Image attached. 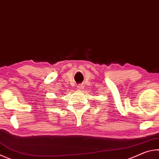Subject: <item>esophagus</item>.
<instances>
[{
	"mask_svg": "<svg viewBox=\"0 0 159 159\" xmlns=\"http://www.w3.org/2000/svg\"><path fill=\"white\" fill-rule=\"evenodd\" d=\"M77 88L78 90H81L82 88H83V87H82V85H79L77 86V88Z\"/></svg>",
	"mask_w": 159,
	"mask_h": 159,
	"instance_id": "obj_1",
	"label": "esophagus"
}]
</instances>
